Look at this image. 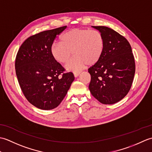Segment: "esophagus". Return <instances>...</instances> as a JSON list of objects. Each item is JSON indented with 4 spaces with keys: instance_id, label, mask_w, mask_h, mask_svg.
Returning <instances> with one entry per match:
<instances>
[{
    "instance_id": "esophagus-1",
    "label": "esophagus",
    "mask_w": 152,
    "mask_h": 152,
    "mask_svg": "<svg viewBox=\"0 0 152 152\" xmlns=\"http://www.w3.org/2000/svg\"><path fill=\"white\" fill-rule=\"evenodd\" d=\"M80 74V72H74V76L75 78H76V77H78Z\"/></svg>"
}]
</instances>
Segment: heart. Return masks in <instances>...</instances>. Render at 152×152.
<instances>
[{
	"label": "heart",
	"mask_w": 152,
	"mask_h": 152,
	"mask_svg": "<svg viewBox=\"0 0 152 152\" xmlns=\"http://www.w3.org/2000/svg\"><path fill=\"white\" fill-rule=\"evenodd\" d=\"M104 41L98 31L87 28H73L61 37V42H55L50 48L53 59L59 63H66V69L77 71L87 64L93 65L101 59L104 51Z\"/></svg>",
	"instance_id": "obj_1"
}]
</instances>
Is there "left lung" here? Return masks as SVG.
Wrapping results in <instances>:
<instances>
[{"label": "left lung", "instance_id": "8db88e82", "mask_svg": "<svg viewBox=\"0 0 152 152\" xmlns=\"http://www.w3.org/2000/svg\"><path fill=\"white\" fill-rule=\"evenodd\" d=\"M91 27L102 34L104 48L100 60L88 69L89 91L102 104H115L127 95L133 83L135 63L131 45L110 28Z\"/></svg>", "mask_w": 152, "mask_h": 152}]
</instances>
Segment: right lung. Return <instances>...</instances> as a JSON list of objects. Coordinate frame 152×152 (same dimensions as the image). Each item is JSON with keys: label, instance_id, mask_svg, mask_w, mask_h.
Listing matches in <instances>:
<instances>
[{"label": "right lung", "instance_id": "obj_1", "mask_svg": "<svg viewBox=\"0 0 152 152\" xmlns=\"http://www.w3.org/2000/svg\"><path fill=\"white\" fill-rule=\"evenodd\" d=\"M66 26L45 31L25 40L15 59V72L25 97L37 108L48 110L57 107L74 80L72 72L55 60L50 48L57 35ZM61 73L62 76L59 77Z\"/></svg>", "mask_w": 152, "mask_h": 152}]
</instances>
